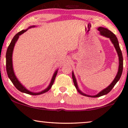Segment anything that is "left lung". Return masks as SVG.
Returning a JSON list of instances; mask_svg holds the SVG:
<instances>
[{"label":"left lung","mask_w":128,"mask_h":128,"mask_svg":"<svg viewBox=\"0 0 128 128\" xmlns=\"http://www.w3.org/2000/svg\"><path fill=\"white\" fill-rule=\"evenodd\" d=\"M98 30L100 32V35L102 36H104L106 37V38H109L110 39V40L111 41L112 43L113 44V45H114V47L115 49H116V50L117 52V55H118V72H117V75H116V77H115L114 79L112 82L105 89L102 90V91L99 92L97 95H87L84 93H83V92H82L80 89L79 88L78 86V83H77L76 82V78H75V75L74 74V72H72V80L73 82H74V84L75 88L77 91H78V92L79 94H80L81 95H82L83 96H87V97H90V98H98V97H100V96L105 95L106 94H108L111 91L112 89L114 88V87L115 86V84L117 83V82L119 80V79H120L121 74H122V70H123V57H122V52H121V50L120 49V46H119V44H118V40H117V37L116 36H115L114 34V33H112L111 31H110V30H108L107 28H104V27H102L100 26L98 28Z\"/></svg>","instance_id":"left-lung-1"}]
</instances>
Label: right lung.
I'll list each match as a JSON object with an SVG mask.
<instances>
[{"instance_id": "1", "label": "right lung", "mask_w": 128, "mask_h": 128, "mask_svg": "<svg viewBox=\"0 0 128 128\" xmlns=\"http://www.w3.org/2000/svg\"><path fill=\"white\" fill-rule=\"evenodd\" d=\"M34 27H36V26H29L28 28L26 29V30H22V31H20V32L17 33V34L14 37V38L12 40L10 45L8 46V49L7 50V52H6V70H7V72L8 78H10V80L12 82V83L14 84V85L15 86V87L18 90V91H20L23 93L29 94V95H41L42 94L46 92H48L50 88H51L52 86H53L54 83V80H55L56 79V75L57 74L58 69L56 70V72H54L53 76H52V78L51 79V81H50V83L47 88H46L45 90H42V91L38 92H34L29 91V90L26 88V87H24V86L20 83V82L18 80V79L17 78L15 74H14V72L13 68V62H12V54H13L14 49V45H15V44L16 43V42L18 41V38H19V36L20 35L23 34L24 32H26L28 29L34 28Z\"/></svg>"}]
</instances>
